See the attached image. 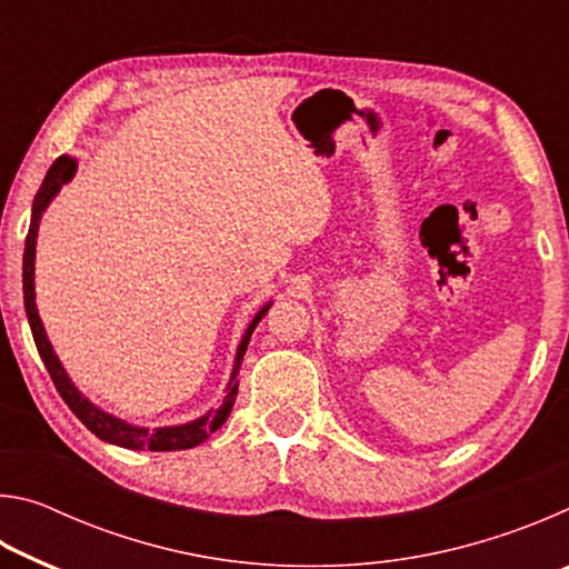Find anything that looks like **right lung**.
<instances>
[{
  "label": "right lung",
  "mask_w": 569,
  "mask_h": 569,
  "mask_svg": "<svg viewBox=\"0 0 569 569\" xmlns=\"http://www.w3.org/2000/svg\"><path fill=\"white\" fill-rule=\"evenodd\" d=\"M74 170H77V160L74 158L60 156V158L52 162V168L47 170L42 186H40V190H37V196H34L30 233H27V240H24V261H22L24 311H27V319H30V329H32V336H34L37 351H40L42 361L47 366V371H50L54 387H57V391H60V397L64 399L67 407L72 409L74 417L80 419L84 427L92 431L94 437H100L102 441H110V445H118V447H124V449L176 451V449L198 447L200 441H206L210 435H213L216 429L223 427L230 409H233L236 393H238V379L236 377H238L240 363H243V353L248 349V341H250V336H253L258 321L263 319L268 308H271V303H266L261 311L256 313V319L250 321V326H248L246 333H243V339H240L238 353H236V363H233V373H230V381H228L223 403H220L218 409H210L200 419L188 421V423H180V427L146 429V427H134V423L122 421L118 417H112V413L94 407V403L88 397H82V393L77 391V387L70 381V377H67V371L62 369L60 359H57V353L52 349L50 339H47L44 326L40 321V313H37V303H34V246H37V228H40V220H42V213L47 210V206L52 203V198L57 196V192H60V188L64 186V182L72 180Z\"/></svg>",
  "instance_id": "1"
}]
</instances>
